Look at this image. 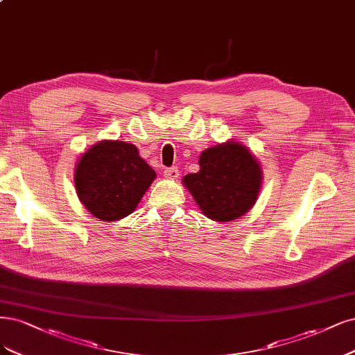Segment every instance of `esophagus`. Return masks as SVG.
Here are the masks:
<instances>
[{
  "mask_svg": "<svg viewBox=\"0 0 355 355\" xmlns=\"http://www.w3.org/2000/svg\"><path fill=\"white\" fill-rule=\"evenodd\" d=\"M164 178H167V179H176L178 176H179V170H178V167H167V168H164Z\"/></svg>",
  "mask_w": 355,
  "mask_h": 355,
  "instance_id": "obj_1",
  "label": "esophagus"
}]
</instances>
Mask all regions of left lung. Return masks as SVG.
<instances>
[{
	"instance_id": "obj_1",
	"label": "left lung",
	"mask_w": 355,
	"mask_h": 355,
	"mask_svg": "<svg viewBox=\"0 0 355 355\" xmlns=\"http://www.w3.org/2000/svg\"><path fill=\"white\" fill-rule=\"evenodd\" d=\"M200 172L183 178L201 211L216 222H230L252 209L263 172L247 146L235 141L218 144L200 155Z\"/></svg>"
}]
</instances>
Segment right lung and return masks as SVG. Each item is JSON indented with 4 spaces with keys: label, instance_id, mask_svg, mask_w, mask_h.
I'll use <instances>...</instances> for the list:
<instances>
[{
    "label": "right lung",
    "instance_id": "obj_1",
    "mask_svg": "<svg viewBox=\"0 0 355 355\" xmlns=\"http://www.w3.org/2000/svg\"><path fill=\"white\" fill-rule=\"evenodd\" d=\"M155 176L133 144L101 141L80 157L75 187L89 213L103 222H116L135 211Z\"/></svg>",
    "mask_w": 355,
    "mask_h": 355
}]
</instances>
